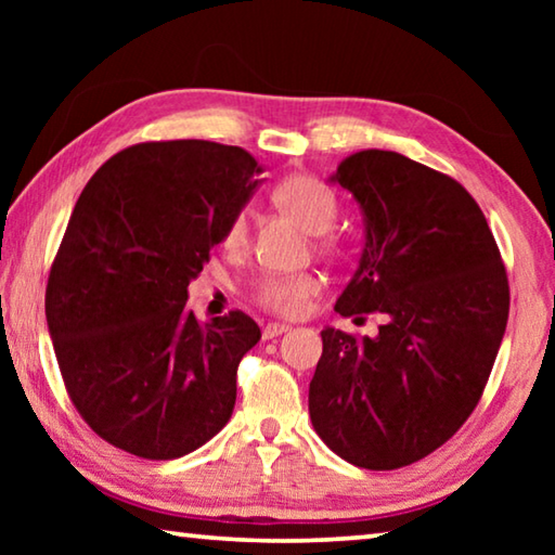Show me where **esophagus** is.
<instances>
[{"instance_id":"obj_1","label":"esophagus","mask_w":555,"mask_h":555,"mask_svg":"<svg viewBox=\"0 0 555 555\" xmlns=\"http://www.w3.org/2000/svg\"><path fill=\"white\" fill-rule=\"evenodd\" d=\"M284 333H288L286 323H269L264 331H261V337H264V340H274V337L284 335Z\"/></svg>"}]
</instances>
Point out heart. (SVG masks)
<instances>
[{
    "instance_id": "1",
    "label": "heart",
    "mask_w": 555,
    "mask_h": 555,
    "mask_svg": "<svg viewBox=\"0 0 555 555\" xmlns=\"http://www.w3.org/2000/svg\"><path fill=\"white\" fill-rule=\"evenodd\" d=\"M271 198H274L281 210L288 212L300 228L311 234L331 232L337 222V215H340L337 195L323 181H318L315 176L296 173L284 178V181H279L274 185ZM247 237L249 220L247 212L240 210L232 215L228 228H224L222 244L234 251L247 244ZM321 247H331V240L323 237ZM318 291H321V279L311 274V271H298V274H264L255 284L251 298L269 313L281 318H294L306 311L308 300H311Z\"/></svg>"
}]
</instances>
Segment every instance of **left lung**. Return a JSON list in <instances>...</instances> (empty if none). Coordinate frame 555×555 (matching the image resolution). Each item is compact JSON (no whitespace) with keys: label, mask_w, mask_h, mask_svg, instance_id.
I'll list each match as a JSON object with an SVG mask.
<instances>
[{"label":"left lung","mask_w":555,"mask_h":555,"mask_svg":"<svg viewBox=\"0 0 555 555\" xmlns=\"http://www.w3.org/2000/svg\"><path fill=\"white\" fill-rule=\"evenodd\" d=\"M333 181L360 203L367 232L335 311L387 321L377 337L325 327L308 411L347 463L397 469L475 411L509 318V281L480 205L455 178L367 149Z\"/></svg>","instance_id":"8db88e82"}]
</instances>
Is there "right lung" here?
I'll use <instances>...</instances> for the list:
<instances>
[{
    "label": "right lung",
    "instance_id": "add662e5",
    "mask_svg": "<svg viewBox=\"0 0 555 555\" xmlns=\"http://www.w3.org/2000/svg\"><path fill=\"white\" fill-rule=\"evenodd\" d=\"M257 173L240 146L176 139L121 149L82 188L46 321L73 406L115 448L173 460L230 421L261 331L242 311L201 323L185 300Z\"/></svg>",
    "mask_w": 555,
    "mask_h": 555
}]
</instances>
